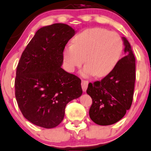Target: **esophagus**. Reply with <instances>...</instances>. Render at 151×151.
Returning a JSON list of instances; mask_svg holds the SVG:
<instances>
[{"label": "esophagus", "instance_id": "1", "mask_svg": "<svg viewBox=\"0 0 151 151\" xmlns=\"http://www.w3.org/2000/svg\"><path fill=\"white\" fill-rule=\"evenodd\" d=\"M88 83H89V82L88 81L82 80L81 87H82V90L83 92H86V91L87 90V88H88Z\"/></svg>", "mask_w": 151, "mask_h": 151}]
</instances>
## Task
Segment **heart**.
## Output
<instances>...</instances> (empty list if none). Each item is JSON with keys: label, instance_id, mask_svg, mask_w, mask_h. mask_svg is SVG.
Wrapping results in <instances>:
<instances>
[{"label": "heart", "instance_id": "obj_1", "mask_svg": "<svg viewBox=\"0 0 151 151\" xmlns=\"http://www.w3.org/2000/svg\"><path fill=\"white\" fill-rule=\"evenodd\" d=\"M74 44L65 46L63 61L67 70L73 73L85 62L83 76H107L120 60L123 50V42L118 33L101 27L87 29L78 33Z\"/></svg>", "mask_w": 151, "mask_h": 151}]
</instances>
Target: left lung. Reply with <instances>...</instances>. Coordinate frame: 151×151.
I'll list each match as a JSON object with an SVG mask.
<instances>
[{
	"instance_id": "left-lung-1",
	"label": "left lung",
	"mask_w": 151,
	"mask_h": 151,
	"mask_svg": "<svg viewBox=\"0 0 151 151\" xmlns=\"http://www.w3.org/2000/svg\"><path fill=\"white\" fill-rule=\"evenodd\" d=\"M124 57L111 73L101 81L90 83L87 94L92 99L89 115L97 124L111 125L124 117L133 101L135 80V60L131 46L125 37Z\"/></svg>"
}]
</instances>
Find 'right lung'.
<instances>
[{"instance_id": "add662e5", "label": "right lung", "mask_w": 151, "mask_h": 151, "mask_svg": "<svg viewBox=\"0 0 151 151\" xmlns=\"http://www.w3.org/2000/svg\"><path fill=\"white\" fill-rule=\"evenodd\" d=\"M75 32L62 23L42 27L21 55L15 94L22 115L33 124L57 127L67 104L81 96L80 78L61 68L63 50Z\"/></svg>"}]
</instances>
